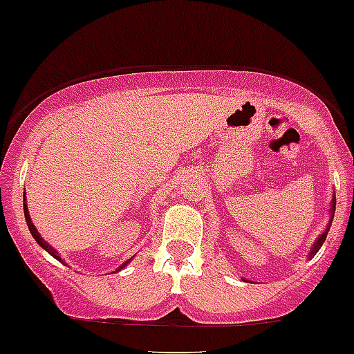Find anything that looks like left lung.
Listing matches in <instances>:
<instances>
[{"instance_id":"obj_1","label":"left lung","mask_w":354,"mask_h":354,"mask_svg":"<svg viewBox=\"0 0 354 354\" xmlns=\"http://www.w3.org/2000/svg\"><path fill=\"white\" fill-rule=\"evenodd\" d=\"M335 214V198H334V201H332V215ZM332 218L334 217H330V222H328V227H326L325 230V233H322V236L318 238V240H316V243H315V247H313V250H311V255H309V257H313V255H316L318 254V250L319 248H322V245H323V241L326 240V234H328V230H330V225H332Z\"/></svg>"}]
</instances>
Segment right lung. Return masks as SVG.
<instances>
[{
  "label": "right lung",
  "mask_w": 354,
  "mask_h": 354,
  "mask_svg": "<svg viewBox=\"0 0 354 354\" xmlns=\"http://www.w3.org/2000/svg\"><path fill=\"white\" fill-rule=\"evenodd\" d=\"M24 217H26V222H28V227H29V231H31L32 238H35V240H36V241H38V245H41V247H43V248H45V250H46V252H48V254H50V255H53V257H55V259H57V261H60V257H59V255H57V252H55V250H53V248H52V247H50V245H48V243H46V241H45V240H43V238H41V234H39V233H38V231H36L35 224H32L31 217H29V212H28V207H26V203H24ZM129 262H130V261L123 262V264H121V266H120V269H123V268H124V266L129 264ZM120 269H116V271H120Z\"/></svg>",
  "instance_id": "add662e5"
}]
</instances>
